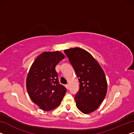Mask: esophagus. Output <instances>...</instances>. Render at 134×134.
<instances>
[{
	"label": "esophagus",
	"mask_w": 134,
	"mask_h": 134,
	"mask_svg": "<svg viewBox=\"0 0 134 134\" xmlns=\"http://www.w3.org/2000/svg\"><path fill=\"white\" fill-rule=\"evenodd\" d=\"M65 87H66V88H67V89H69V85H68V84H67L66 85H65Z\"/></svg>",
	"instance_id": "esophagus-1"
}]
</instances>
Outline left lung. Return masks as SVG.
Returning a JSON list of instances; mask_svg holds the SVG:
<instances>
[{"instance_id":"8db88e82","label":"left lung","mask_w":134,"mask_h":134,"mask_svg":"<svg viewBox=\"0 0 134 134\" xmlns=\"http://www.w3.org/2000/svg\"><path fill=\"white\" fill-rule=\"evenodd\" d=\"M79 82V90L75 95L76 107L83 114L98 108L107 92L104 71L88 52L79 47L64 50Z\"/></svg>"}]
</instances>
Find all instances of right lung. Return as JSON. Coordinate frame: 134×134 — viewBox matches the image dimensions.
<instances>
[{"label": "right lung", "mask_w": 134, "mask_h": 134, "mask_svg": "<svg viewBox=\"0 0 134 134\" xmlns=\"http://www.w3.org/2000/svg\"><path fill=\"white\" fill-rule=\"evenodd\" d=\"M65 56L59 51L44 52L32 64L26 79L30 98L44 111H49L61 104L66 88L59 84L55 67Z\"/></svg>", "instance_id": "add662e5"}]
</instances>
